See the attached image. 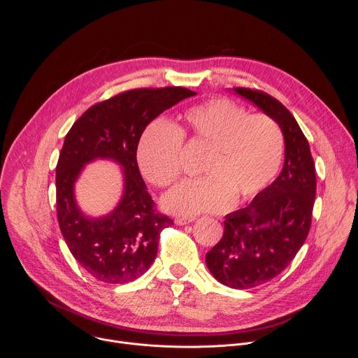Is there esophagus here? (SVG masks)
<instances>
[{"instance_id": "34e87169", "label": "esophagus", "mask_w": 358, "mask_h": 358, "mask_svg": "<svg viewBox=\"0 0 358 358\" xmlns=\"http://www.w3.org/2000/svg\"><path fill=\"white\" fill-rule=\"evenodd\" d=\"M194 221H195L194 217H189V218H184V217L180 218V217H178V218H176V224H177V225H187V224L194 222Z\"/></svg>"}]
</instances>
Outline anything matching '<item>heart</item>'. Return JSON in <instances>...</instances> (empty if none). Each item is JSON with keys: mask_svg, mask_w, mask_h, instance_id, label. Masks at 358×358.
<instances>
[{"mask_svg": "<svg viewBox=\"0 0 358 358\" xmlns=\"http://www.w3.org/2000/svg\"><path fill=\"white\" fill-rule=\"evenodd\" d=\"M208 148L199 180H187L163 198L173 214L192 217L222 213L232 203L258 195L276 176L283 156V136L266 115H248L228 99H211L184 113V129L157 119L144 130L137 164L143 177L164 188L181 173L184 134Z\"/></svg>", "mask_w": 358, "mask_h": 358, "instance_id": "1", "label": "heart"}]
</instances>
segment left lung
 <instances>
[{"label": "left lung", "instance_id": "1", "mask_svg": "<svg viewBox=\"0 0 358 358\" xmlns=\"http://www.w3.org/2000/svg\"><path fill=\"white\" fill-rule=\"evenodd\" d=\"M232 90L273 119L285 138V163L279 177L248 207L225 217L224 235L206 257L220 283L250 289L285 271L308 238L316 171L308 138L279 100L259 90Z\"/></svg>", "mask_w": 358, "mask_h": 358}]
</instances>
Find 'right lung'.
<instances>
[{
  "instance_id": "obj_1",
  "label": "right lung",
  "mask_w": 358,
  "mask_h": 358,
  "mask_svg": "<svg viewBox=\"0 0 358 358\" xmlns=\"http://www.w3.org/2000/svg\"><path fill=\"white\" fill-rule=\"evenodd\" d=\"M194 94L176 86L127 90L89 108L68 131L57 166L58 222L73 258L94 279L129 283L155 262L160 234L173 220L155 211L137 166V145L150 122ZM94 159L115 161L124 174L120 203L96 219L74 198L78 176Z\"/></svg>"
}]
</instances>
